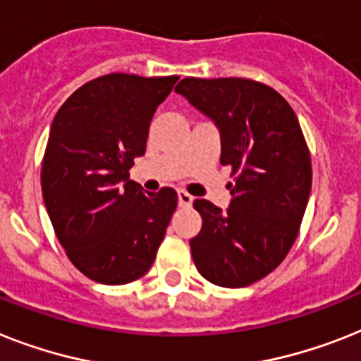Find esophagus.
Listing matches in <instances>:
<instances>
[{
	"mask_svg": "<svg viewBox=\"0 0 361 361\" xmlns=\"http://www.w3.org/2000/svg\"><path fill=\"white\" fill-rule=\"evenodd\" d=\"M178 204L180 207H192V202H193V197L190 195L188 192H184V190H178Z\"/></svg>",
	"mask_w": 361,
	"mask_h": 361,
	"instance_id": "34e87169",
	"label": "esophagus"
}]
</instances>
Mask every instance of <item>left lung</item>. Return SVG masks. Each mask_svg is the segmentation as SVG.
I'll use <instances>...</instances> for the list:
<instances>
[{"mask_svg": "<svg viewBox=\"0 0 361 361\" xmlns=\"http://www.w3.org/2000/svg\"><path fill=\"white\" fill-rule=\"evenodd\" d=\"M175 92L216 123L234 184L227 210L195 199L202 228L190 240L208 282L245 288L281 266L299 234L312 160L299 120L271 86L251 79L186 77Z\"/></svg>", "mask_w": 361, "mask_h": 361, "instance_id": "left-lung-1", "label": "left lung"}]
</instances>
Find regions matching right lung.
<instances>
[{"instance_id":"obj_1","label":"right lung","mask_w":361,"mask_h":361,"mask_svg":"<svg viewBox=\"0 0 361 361\" xmlns=\"http://www.w3.org/2000/svg\"><path fill=\"white\" fill-rule=\"evenodd\" d=\"M177 75L110 73L86 82L59 109L42 162V195L61 245L77 269L118 286L153 266L177 192H144L130 180L149 123Z\"/></svg>"}]
</instances>
